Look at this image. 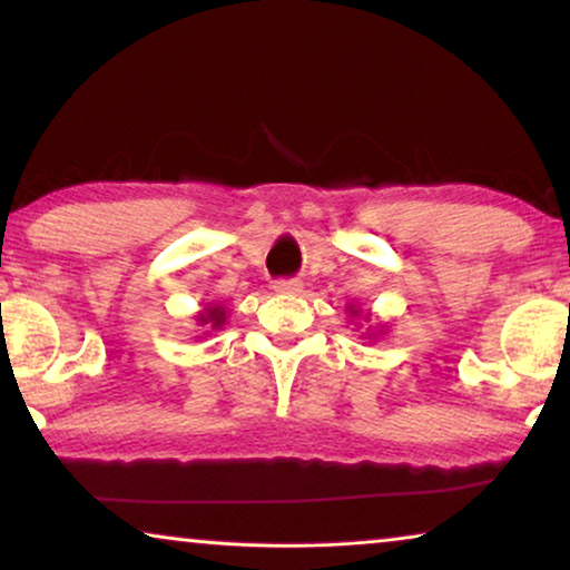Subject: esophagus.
I'll return each instance as SVG.
<instances>
[{
    "label": "esophagus",
    "instance_id": "esophagus-1",
    "mask_svg": "<svg viewBox=\"0 0 570 570\" xmlns=\"http://www.w3.org/2000/svg\"><path fill=\"white\" fill-rule=\"evenodd\" d=\"M272 287H275V293H301L303 285L298 279H275Z\"/></svg>",
    "mask_w": 570,
    "mask_h": 570
}]
</instances>
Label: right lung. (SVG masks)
I'll list each match as a JSON object with an SVG mask.
<instances>
[{
    "instance_id": "add662e5",
    "label": "right lung",
    "mask_w": 570,
    "mask_h": 570,
    "mask_svg": "<svg viewBox=\"0 0 570 570\" xmlns=\"http://www.w3.org/2000/svg\"><path fill=\"white\" fill-rule=\"evenodd\" d=\"M208 313H205V316L200 318L203 324H213V328H218L220 324H224V318H226V313H224V308H220V305H210V308H205Z\"/></svg>"
}]
</instances>
